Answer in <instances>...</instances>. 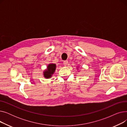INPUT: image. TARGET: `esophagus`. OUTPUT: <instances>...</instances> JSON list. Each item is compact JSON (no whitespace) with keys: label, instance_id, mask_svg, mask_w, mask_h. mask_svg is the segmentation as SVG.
Wrapping results in <instances>:
<instances>
[{"label":"esophagus","instance_id":"obj_1","mask_svg":"<svg viewBox=\"0 0 127 127\" xmlns=\"http://www.w3.org/2000/svg\"><path fill=\"white\" fill-rule=\"evenodd\" d=\"M67 64H68V61H67V60H66V61H64L63 62V64H64L65 66L67 65Z\"/></svg>","mask_w":127,"mask_h":127}]
</instances>
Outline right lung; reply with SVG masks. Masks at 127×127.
Here are the masks:
<instances>
[{
	"mask_svg": "<svg viewBox=\"0 0 127 127\" xmlns=\"http://www.w3.org/2000/svg\"><path fill=\"white\" fill-rule=\"evenodd\" d=\"M56 68L55 64H50L47 66V69L44 71V76L46 78H50L55 72Z\"/></svg>",
	"mask_w": 127,
	"mask_h": 127,
	"instance_id": "right-lung-1",
	"label": "right lung"
}]
</instances>
